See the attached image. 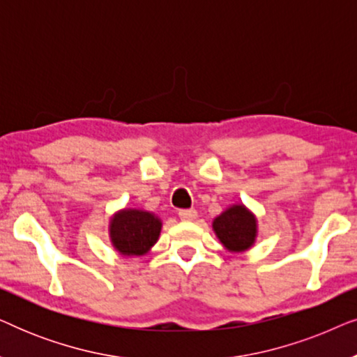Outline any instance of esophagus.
Instances as JSON below:
<instances>
[{"mask_svg": "<svg viewBox=\"0 0 357 357\" xmlns=\"http://www.w3.org/2000/svg\"><path fill=\"white\" fill-rule=\"evenodd\" d=\"M197 209L190 208V209H180L178 211V218L182 219V221H193V219H197Z\"/></svg>", "mask_w": 357, "mask_h": 357, "instance_id": "1", "label": "esophagus"}]
</instances>
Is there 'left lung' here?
Segmentation results:
<instances>
[{"label":"left lung","mask_w":357,"mask_h":357,"mask_svg":"<svg viewBox=\"0 0 357 357\" xmlns=\"http://www.w3.org/2000/svg\"><path fill=\"white\" fill-rule=\"evenodd\" d=\"M213 229L227 250L243 252L255 242L257 219L245 206L234 204L214 219Z\"/></svg>","instance_id":"obj_1"}]
</instances>
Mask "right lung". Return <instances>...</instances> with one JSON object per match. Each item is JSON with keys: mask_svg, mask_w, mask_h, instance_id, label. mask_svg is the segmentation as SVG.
Returning <instances> with one entry per match:
<instances>
[{"mask_svg": "<svg viewBox=\"0 0 357 357\" xmlns=\"http://www.w3.org/2000/svg\"><path fill=\"white\" fill-rule=\"evenodd\" d=\"M160 227L159 218L141 209H123L110 222V238L121 255H144L158 242Z\"/></svg>", "mask_w": 357, "mask_h": 357, "instance_id": "right-lung-1", "label": "right lung"}]
</instances>
